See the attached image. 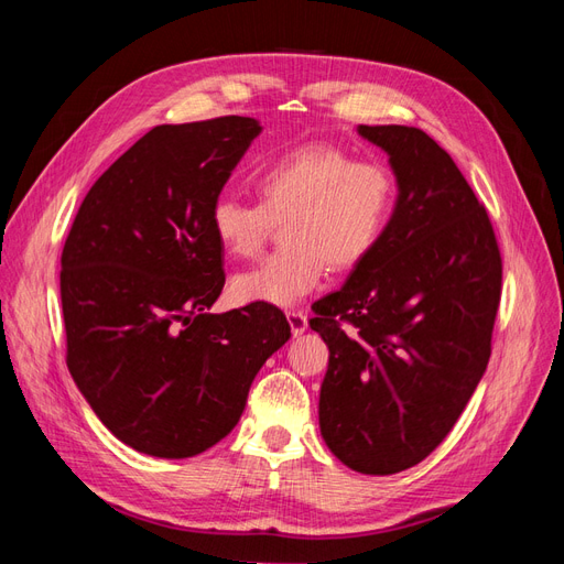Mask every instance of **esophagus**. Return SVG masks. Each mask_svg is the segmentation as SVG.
<instances>
[{
  "instance_id": "esophagus-1",
  "label": "esophagus",
  "mask_w": 564,
  "mask_h": 564,
  "mask_svg": "<svg viewBox=\"0 0 564 564\" xmlns=\"http://www.w3.org/2000/svg\"><path fill=\"white\" fill-rule=\"evenodd\" d=\"M286 319H289V327H292L294 336H301L305 329H308V315H305L303 311H289Z\"/></svg>"
}]
</instances>
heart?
Segmentation results:
<instances>
[{
    "label": "heart",
    "instance_id": "b5f03b06",
    "mask_svg": "<svg viewBox=\"0 0 564 564\" xmlns=\"http://www.w3.org/2000/svg\"><path fill=\"white\" fill-rule=\"evenodd\" d=\"M259 202L220 195L209 226L232 259L259 256L282 226V249L232 280L245 303L294 305L334 272L365 263L383 240L398 204V181L381 162L355 160L329 143L289 150L253 178Z\"/></svg>",
    "mask_w": 564,
    "mask_h": 564
}]
</instances>
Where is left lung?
<instances>
[{
    "label": "left lung",
    "mask_w": 564,
    "mask_h": 564,
    "mask_svg": "<svg viewBox=\"0 0 564 564\" xmlns=\"http://www.w3.org/2000/svg\"><path fill=\"white\" fill-rule=\"evenodd\" d=\"M390 155L398 204L381 245L313 305L329 346L319 431L365 475L412 468L449 435L480 383L501 301L487 209L416 127H357Z\"/></svg>",
    "instance_id": "8db88e82"
}]
</instances>
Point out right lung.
Here are the masks:
<instances>
[{
	"label": "right lung",
	"mask_w": 564,
	"mask_h": 564,
	"mask_svg": "<svg viewBox=\"0 0 564 564\" xmlns=\"http://www.w3.org/2000/svg\"><path fill=\"white\" fill-rule=\"evenodd\" d=\"M259 133L237 115L150 129L91 185L67 232L65 362L135 452L187 458L214 447L292 336L270 303L207 313L226 284L212 204Z\"/></svg>",
	"instance_id": "1"
}]
</instances>
